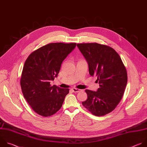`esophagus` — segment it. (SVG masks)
Masks as SVG:
<instances>
[{
  "label": "esophagus",
  "instance_id": "esophagus-1",
  "mask_svg": "<svg viewBox=\"0 0 147 147\" xmlns=\"http://www.w3.org/2000/svg\"><path fill=\"white\" fill-rule=\"evenodd\" d=\"M71 90H72V91H73V92H75V93L79 92H80L81 90H82L81 89H78V88H73V89H71Z\"/></svg>",
  "mask_w": 147,
  "mask_h": 147
}]
</instances>
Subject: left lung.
I'll return each instance as SVG.
<instances>
[{"mask_svg": "<svg viewBox=\"0 0 147 147\" xmlns=\"http://www.w3.org/2000/svg\"><path fill=\"white\" fill-rule=\"evenodd\" d=\"M86 60L89 74L97 77V91L86 89L82 105L93 115L103 116L113 111L124 94L127 81L125 66L119 54L108 45L96 42L77 44Z\"/></svg>", "mask_w": 147, "mask_h": 147, "instance_id": "8db88e82", "label": "left lung"}]
</instances>
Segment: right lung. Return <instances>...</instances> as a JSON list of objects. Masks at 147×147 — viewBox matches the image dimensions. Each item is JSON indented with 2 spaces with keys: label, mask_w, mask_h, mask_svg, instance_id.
I'll return each mask as SVG.
<instances>
[{
  "label": "right lung",
  "mask_w": 147,
  "mask_h": 147,
  "mask_svg": "<svg viewBox=\"0 0 147 147\" xmlns=\"http://www.w3.org/2000/svg\"><path fill=\"white\" fill-rule=\"evenodd\" d=\"M76 43L53 42L33 51L26 59L20 84L23 95L34 111L42 117L55 114L62 106L69 89L51 86L61 64Z\"/></svg>",
  "instance_id": "obj_1"
}]
</instances>
